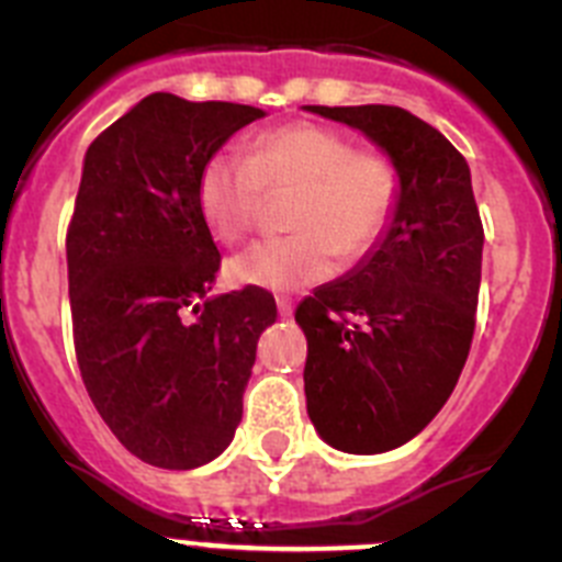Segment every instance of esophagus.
Wrapping results in <instances>:
<instances>
[{"label":"esophagus","mask_w":562,"mask_h":562,"mask_svg":"<svg viewBox=\"0 0 562 562\" xmlns=\"http://www.w3.org/2000/svg\"><path fill=\"white\" fill-rule=\"evenodd\" d=\"M276 304H278V315H281V317H290L292 315V301H290V297H278Z\"/></svg>","instance_id":"1"}]
</instances>
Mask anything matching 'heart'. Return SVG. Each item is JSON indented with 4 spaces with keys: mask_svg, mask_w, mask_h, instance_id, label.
<instances>
[{
    "mask_svg": "<svg viewBox=\"0 0 562 562\" xmlns=\"http://www.w3.org/2000/svg\"><path fill=\"white\" fill-rule=\"evenodd\" d=\"M265 188H295L290 225L297 233L256 241L227 261L236 284L295 292L335 272L337 250L360 256L389 225L396 205V168L382 154L357 151L335 128L290 123L250 143V151L222 148L205 162L196 200L222 241L252 231Z\"/></svg>",
    "mask_w": 562,
    "mask_h": 562,
    "instance_id": "b5f03b06",
    "label": "heart"
}]
</instances>
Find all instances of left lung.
<instances>
[{"label": "left lung", "instance_id": "obj_1", "mask_svg": "<svg viewBox=\"0 0 562 562\" xmlns=\"http://www.w3.org/2000/svg\"><path fill=\"white\" fill-rule=\"evenodd\" d=\"M304 109L366 134L400 180L371 250L295 310L317 436L342 453H389L428 428L470 355L484 250L470 166L400 106Z\"/></svg>", "mask_w": 562, "mask_h": 562}]
</instances>
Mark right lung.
Instances as JSON below:
<instances>
[{
    "label": "right lung",
    "mask_w": 562,
    "mask_h": 562,
    "mask_svg": "<svg viewBox=\"0 0 562 562\" xmlns=\"http://www.w3.org/2000/svg\"><path fill=\"white\" fill-rule=\"evenodd\" d=\"M265 114L154 92L83 157L67 231L78 369L123 448L162 470L225 453L278 317L258 286L211 295L220 250L196 200L205 162Z\"/></svg>",
    "instance_id": "right-lung-1"
}]
</instances>
